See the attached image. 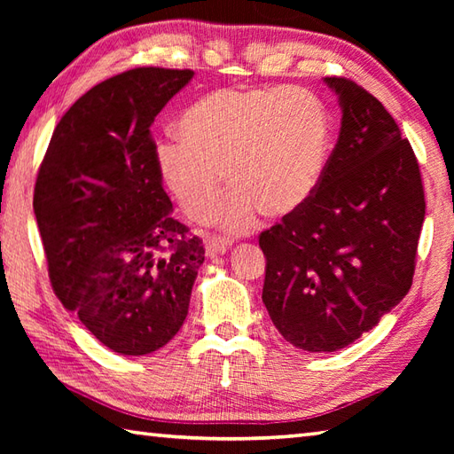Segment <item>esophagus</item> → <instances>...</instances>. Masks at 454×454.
Listing matches in <instances>:
<instances>
[{"instance_id": "obj_1", "label": "esophagus", "mask_w": 454, "mask_h": 454, "mask_svg": "<svg viewBox=\"0 0 454 454\" xmlns=\"http://www.w3.org/2000/svg\"><path fill=\"white\" fill-rule=\"evenodd\" d=\"M230 246H232V242L226 238H220V236H212L207 239V255L208 257H215V255H222L226 254Z\"/></svg>"}]
</instances>
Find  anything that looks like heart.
Returning a JSON list of instances; mask_svg holds the SVG:
<instances>
[{"mask_svg":"<svg viewBox=\"0 0 454 454\" xmlns=\"http://www.w3.org/2000/svg\"><path fill=\"white\" fill-rule=\"evenodd\" d=\"M181 140L156 148L160 177L185 215L205 220L224 191L216 220L230 232L252 230L259 210L283 216L312 195L330 146V114L304 88L218 90L177 122Z\"/></svg>","mask_w":454,"mask_h":454,"instance_id":"heart-1","label":"heart"}]
</instances>
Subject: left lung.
Instances as JSON below:
<instances>
[{
	"label": "left lung",
	"mask_w": 454,
	"mask_h": 454,
	"mask_svg": "<svg viewBox=\"0 0 454 454\" xmlns=\"http://www.w3.org/2000/svg\"><path fill=\"white\" fill-rule=\"evenodd\" d=\"M341 129L320 183L259 236L263 304L286 341L343 349L408 294L426 218L421 173L396 121L351 80L324 78Z\"/></svg>",
	"instance_id": "obj_1"
}]
</instances>
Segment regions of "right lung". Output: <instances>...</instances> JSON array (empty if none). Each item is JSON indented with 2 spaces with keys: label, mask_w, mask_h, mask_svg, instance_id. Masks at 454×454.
<instances>
[{
  "label": "right lung",
  "mask_w": 454,
  "mask_h": 454,
  "mask_svg": "<svg viewBox=\"0 0 454 454\" xmlns=\"http://www.w3.org/2000/svg\"><path fill=\"white\" fill-rule=\"evenodd\" d=\"M191 70L134 67L75 101L48 144L33 208L48 277L66 310L121 355H148L179 332L205 262L171 216L150 127Z\"/></svg>",
  "instance_id": "obj_1"
}]
</instances>
